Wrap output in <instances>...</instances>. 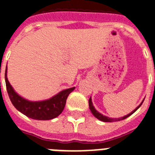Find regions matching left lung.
<instances>
[{"label":"left lung","instance_id":"8db88e82","mask_svg":"<svg viewBox=\"0 0 155 155\" xmlns=\"http://www.w3.org/2000/svg\"><path fill=\"white\" fill-rule=\"evenodd\" d=\"M143 101L142 102V103L140 104L139 105L137 106V108H135L134 110L133 111V112H131L130 113H129L128 115L125 116V117H120V118H110V117H105V116H103L102 114H101V113H99V112H97L96 109H95L94 106L92 105V99L90 98L89 101H88V104H89V108L90 110H91V112H92V113L94 115V117H96L97 118V119H99L100 120H101V121H104V122H113V121H118V120H124V119H125V118L129 117L130 115H132L133 113H134V112H136V111L137 110V108H139V107L141 105H142V104L143 103Z\"/></svg>","mask_w":155,"mask_h":155}]
</instances>
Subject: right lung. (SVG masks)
Listing matches in <instances>:
<instances>
[{"instance_id":"right-lung-1","label":"right lung","mask_w":155,"mask_h":155,"mask_svg":"<svg viewBox=\"0 0 155 155\" xmlns=\"http://www.w3.org/2000/svg\"><path fill=\"white\" fill-rule=\"evenodd\" d=\"M6 89L11 102L18 111L26 117L35 120H51L58 117L65 107L68 95L75 89V87L63 90L52 98L43 101L33 102L18 96L7 79V67L5 69Z\"/></svg>"}]
</instances>
